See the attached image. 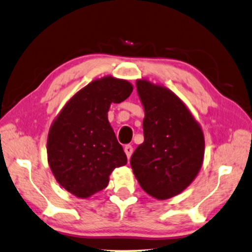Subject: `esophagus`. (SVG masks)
Returning <instances> with one entry per match:
<instances>
[{
  "mask_svg": "<svg viewBox=\"0 0 252 252\" xmlns=\"http://www.w3.org/2000/svg\"><path fill=\"white\" fill-rule=\"evenodd\" d=\"M125 152L126 154L127 158H130L131 155H132V153H133V147L131 145H126L125 146Z\"/></svg>",
  "mask_w": 252,
  "mask_h": 252,
  "instance_id": "esophagus-1",
  "label": "esophagus"
}]
</instances>
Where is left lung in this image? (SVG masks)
<instances>
[{
    "mask_svg": "<svg viewBox=\"0 0 252 252\" xmlns=\"http://www.w3.org/2000/svg\"><path fill=\"white\" fill-rule=\"evenodd\" d=\"M137 90L145 108L144 142L130 164L144 191L164 200L181 193L197 176L204 159V133L170 89L138 80Z\"/></svg>",
    "mask_w": 252,
    "mask_h": 252,
    "instance_id": "obj_1",
    "label": "left lung"
}]
</instances>
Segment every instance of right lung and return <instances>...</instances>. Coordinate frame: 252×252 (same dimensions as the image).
Here are the masks:
<instances>
[{"label": "right lung", "mask_w": 252, "mask_h": 252, "mask_svg": "<svg viewBox=\"0 0 252 252\" xmlns=\"http://www.w3.org/2000/svg\"><path fill=\"white\" fill-rule=\"evenodd\" d=\"M130 82L104 77L74 95L52 125L47 138L48 164L56 181L78 198L107 187L108 176L127 159L107 120L112 103L132 93Z\"/></svg>", "instance_id": "add662e5"}]
</instances>
